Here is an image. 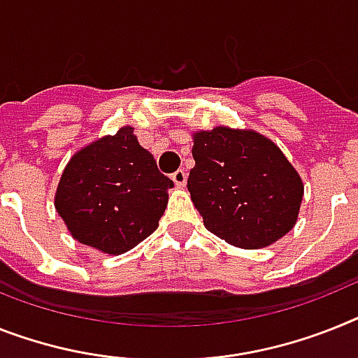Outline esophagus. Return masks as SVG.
<instances>
[{
  "label": "esophagus",
  "mask_w": 358,
  "mask_h": 358,
  "mask_svg": "<svg viewBox=\"0 0 358 358\" xmlns=\"http://www.w3.org/2000/svg\"><path fill=\"white\" fill-rule=\"evenodd\" d=\"M171 178H173V182L176 184V187H184L185 182H187V173H185L184 169H178V171H174Z\"/></svg>",
  "instance_id": "34e87169"
}]
</instances>
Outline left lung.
I'll use <instances>...</instances> for the list:
<instances>
[{
	"mask_svg": "<svg viewBox=\"0 0 358 358\" xmlns=\"http://www.w3.org/2000/svg\"><path fill=\"white\" fill-rule=\"evenodd\" d=\"M187 189L203 225L227 244L260 249L299 220L304 184L275 142L251 129L193 133Z\"/></svg>",
	"mask_w": 358,
	"mask_h": 358,
	"instance_id": "obj_1",
	"label": "left lung"
}]
</instances>
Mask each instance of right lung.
<instances>
[{
	"mask_svg": "<svg viewBox=\"0 0 358 358\" xmlns=\"http://www.w3.org/2000/svg\"><path fill=\"white\" fill-rule=\"evenodd\" d=\"M173 185L125 125L72 155L54 207L80 244L122 255L155 233Z\"/></svg>",
	"mask_w": 358,
	"mask_h": 358,
	"instance_id": "add662e5",
	"label": "right lung"
}]
</instances>
